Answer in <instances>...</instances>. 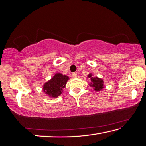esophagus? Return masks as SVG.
I'll return each mask as SVG.
<instances>
[{
    "label": "esophagus",
    "mask_w": 146,
    "mask_h": 146,
    "mask_svg": "<svg viewBox=\"0 0 146 146\" xmlns=\"http://www.w3.org/2000/svg\"><path fill=\"white\" fill-rule=\"evenodd\" d=\"M72 76H73V78H77V73H75H75H73Z\"/></svg>",
    "instance_id": "obj_1"
}]
</instances>
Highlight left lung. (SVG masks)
<instances>
[{"instance_id": "1", "label": "left lung", "mask_w": 146, "mask_h": 146, "mask_svg": "<svg viewBox=\"0 0 146 146\" xmlns=\"http://www.w3.org/2000/svg\"><path fill=\"white\" fill-rule=\"evenodd\" d=\"M89 78H90V86L94 87V89L95 91H100L103 89L104 87V81L102 79L99 78L98 77H93L92 74L90 73L88 75Z\"/></svg>"}]
</instances>
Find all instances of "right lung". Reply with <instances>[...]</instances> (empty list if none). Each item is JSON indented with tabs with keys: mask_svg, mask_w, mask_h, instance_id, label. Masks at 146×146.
Here are the masks:
<instances>
[{
	"mask_svg": "<svg viewBox=\"0 0 146 146\" xmlns=\"http://www.w3.org/2000/svg\"><path fill=\"white\" fill-rule=\"evenodd\" d=\"M69 77L61 73H56L52 78L43 85V91L49 97L57 98L63 92Z\"/></svg>",
	"mask_w": 146,
	"mask_h": 146,
	"instance_id": "right-lung-1",
	"label": "right lung"
}]
</instances>
